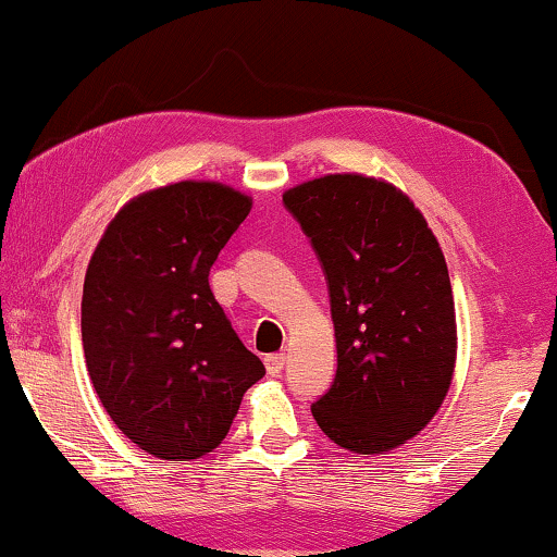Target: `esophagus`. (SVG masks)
<instances>
[{
    "instance_id": "esophagus-1",
    "label": "esophagus",
    "mask_w": 557,
    "mask_h": 557,
    "mask_svg": "<svg viewBox=\"0 0 557 557\" xmlns=\"http://www.w3.org/2000/svg\"><path fill=\"white\" fill-rule=\"evenodd\" d=\"M265 370H269V375H281V370H284L286 364V352H276V355H265Z\"/></svg>"
}]
</instances>
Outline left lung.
<instances>
[{
	"mask_svg": "<svg viewBox=\"0 0 557 557\" xmlns=\"http://www.w3.org/2000/svg\"><path fill=\"white\" fill-rule=\"evenodd\" d=\"M284 205L330 284L337 375L311 406L314 421L347 451H393L431 423L454 380L444 250L413 200L368 174L301 182Z\"/></svg>",
	"mask_w": 557,
	"mask_h": 557,
	"instance_id": "obj_1",
	"label": "left lung"
}]
</instances>
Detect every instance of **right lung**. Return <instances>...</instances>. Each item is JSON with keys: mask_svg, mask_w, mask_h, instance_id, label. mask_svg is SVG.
Here are the masks:
<instances>
[{"mask_svg": "<svg viewBox=\"0 0 557 557\" xmlns=\"http://www.w3.org/2000/svg\"><path fill=\"white\" fill-rule=\"evenodd\" d=\"M250 208L223 182H172L132 197L90 256L81 304L90 383L119 431L157 459L218 448L265 375L208 281Z\"/></svg>", "mask_w": 557, "mask_h": 557, "instance_id": "obj_1", "label": "right lung"}]
</instances>
